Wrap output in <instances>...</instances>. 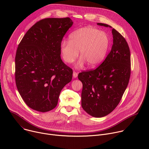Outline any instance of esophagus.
Returning <instances> with one entry per match:
<instances>
[{
  "instance_id": "obj_1",
  "label": "esophagus",
  "mask_w": 149,
  "mask_h": 149,
  "mask_svg": "<svg viewBox=\"0 0 149 149\" xmlns=\"http://www.w3.org/2000/svg\"><path fill=\"white\" fill-rule=\"evenodd\" d=\"M77 76H78V73H77L76 72L74 71V72H73V77H74V78H77Z\"/></svg>"
}]
</instances>
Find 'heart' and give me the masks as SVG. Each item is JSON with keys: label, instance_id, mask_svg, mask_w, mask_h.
<instances>
[{"label": "heart", "instance_id": "heart-1", "mask_svg": "<svg viewBox=\"0 0 149 149\" xmlns=\"http://www.w3.org/2000/svg\"><path fill=\"white\" fill-rule=\"evenodd\" d=\"M110 45V39L107 33L94 27L87 26L71 33L69 42H62L60 49L67 63L74 62L79 51L81 58L78 65L82 66L86 62L88 67H94L103 61Z\"/></svg>", "mask_w": 149, "mask_h": 149}]
</instances>
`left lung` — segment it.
<instances>
[{"label": "left lung", "mask_w": 149, "mask_h": 149, "mask_svg": "<svg viewBox=\"0 0 149 149\" xmlns=\"http://www.w3.org/2000/svg\"><path fill=\"white\" fill-rule=\"evenodd\" d=\"M97 24L111 27L102 23ZM112 33L113 45L101 64L95 69L82 71L78 76L82 83V107L95 117L107 116L116 108L130 77L129 45L125 38L114 28Z\"/></svg>", "instance_id": "obj_1"}]
</instances>
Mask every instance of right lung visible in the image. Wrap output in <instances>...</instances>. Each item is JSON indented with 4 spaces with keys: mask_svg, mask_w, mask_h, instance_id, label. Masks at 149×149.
<instances>
[{
    "mask_svg": "<svg viewBox=\"0 0 149 149\" xmlns=\"http://www.w3.org/2000/svg\"><path fill=\"white\" fill-rule=\"evenodd\" d=\"M72 20L45 18L25 33L15 56L17 90L32 109L47 112L58 104L62 89L72 78V70L61 58L62 39L72 25Z\"/></svg>",
    "mask_w": 149,
    "mask_h": 149,
    "instance_id": "1",
    "label": "right lung"
}]
</instances>
